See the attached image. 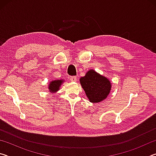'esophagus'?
<instances>
[{"mask_svg":"<svg viewBox=\"0 0 156 156\" xmlns=\"http://www.w3.org/2000/svg\"><path fill=\"white\" fill-rule=\"evenodd\" d=\"M70 80L72 82H76V80H77V77L76 76H72V77H70Z\"/></svg>","mask_w":156,"mask_h":156,"instance_id":"34e87169","label":"esophagus"}]
</instances>
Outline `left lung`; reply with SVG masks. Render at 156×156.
<instances>
[{"instance_id":"1","label":"left lung","mask_w":156,"mask_h":156,"mask_svg":"<svg viewBox=\"0 0 156 156\" xmlns=\"http://www.w3.org/2000/svg\"><path fill=\"white\" fill-rule=\"evenodd\" d=\"M82 87L87 96L93 103H97L107 98L112 84L107 78L91 69L80 79Z\"/></svg>"}]
</instances>
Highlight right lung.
Returning <instances> with one entry per match:
<instances>
[{
    "label": "right lung",
    "mask_w": 156,
    "mask_h": 156,
    "mask_svg": "<svg viewBox=\"0 0 156 156\" xmlns=\"http://www.w3.org/2000/svg\"><path fill=\"white\" fill-rule=\"evenodd\" d=\"M62 82H63V80H53L51 83L49 84V89L50 91H51V92L57 91L59 89V87H60V85H61Z\"/></svg>",
    "instance_id": "right-lung-1"
}]
</instances>
